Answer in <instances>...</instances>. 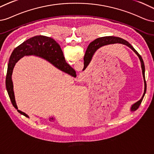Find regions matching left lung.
I'll return each mask as SVG.
<instances>
[{"mask_svg": "<svg viewBox=\"0 0 154 154\" xmlns=\"http://www.w3.org/2000/svg\"><path fill=\"white\" fill-rule=\"evenodd\" d=\"M114 43H121V44H123L125 45L128 46V47H130L132 50L134 52L137 56L139 57L140 59V61L141 63V68H142V72H143V76L144 78V83H145V91H144V93L142 97V98L140 99V100L137 101L136 103H135L134 104H133L131 107V111H134L136 110H137V109L140 107V104L143 100V97L145 96V93H146V81H145V64H144V62L143 59L141 57V56L138 54V52L135 50L134 48L131 45L128 43L127 41L125 40L122 38H118V37H115V36H106V37H102V38H97L96 39H95L93 42H92L87 48L88 50V56L86 57V60H84V67L83 68V70L88 65L89 63H90L92 56L93 55V54L95 52V51L97 50L98 48H100L104 45H109V44H114Z\"/></svg>", "mask_w": 154, "mask_h": 154, "instance_id": "obj_1", "label": "left lung"}]
</instances>
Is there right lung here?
I'll return each instance as SVG.
<instances>
[{"label": "right lung", "mask_w": 154, "mask_h": 154, "mask_svg": "<svg viewBox=\"0 0 154 154\" xmlns=\"http://www.w3.org/2000/svg\"><path fill=\"white\" fill-rule=\"evenodd\" d=\"M35 55L42 57L51 62L59 70L76 77V72L66 62L63 53L59 44L54 39L45 36H36L28 39L17 47L9 58L6 79V86L14 107L21 115L29 118L26 113L19 111L16 104L13 92L11 75L14 65L20 59L25 56Z\"/></svg>", "instance_id": "1"}]
</instances>
